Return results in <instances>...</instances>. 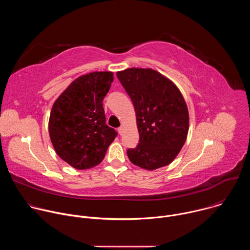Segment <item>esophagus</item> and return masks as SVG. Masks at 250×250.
Masks as SVG:
<instances>
[{
    "label": "esophagus",
    "mask_w": 250,
    "mask_h": 250,
    "mask_svg": "<svg viewBox=\"0 0 250 250\" xmlns=\"http://www.w3.org/2000/svg\"><path fill=\"white\" fill-rule=\"evenodd\" d=\"M123 131H124V127H123V126H120V127L118 128V132H119V134H120V135H122V134H123Z\"/></svg>",
    "instance_id": "obj_1"
}]
</instances>
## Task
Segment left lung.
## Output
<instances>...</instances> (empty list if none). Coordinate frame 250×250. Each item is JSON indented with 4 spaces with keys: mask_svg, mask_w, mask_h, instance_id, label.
Wrapping results in <instances>:
<instances>
[{
    "mask_svg": "<svg viewBox=\"0 0 250 250\" xmlns=\"http://www.w3.org/2000/svg\"><path fill=\"white\" fill-rule=\"evenodd\" d=\"M117 77L130 97L139 142L127 149L134 165L155 170L170 164L183 147L189 130V112L177 86L151 68H128Z\"/></svg>",
    "mask_w": 250,
    "mask_h": 250,
    "instance_id": "obj_1",
    "label": "left lung"
}]
</instances>
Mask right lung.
Listing matches in <instances>:
<instances>
[{
    "label": "right lung",
    "instance_id": "1",
    "mask_svg": "<svg viewBox=\"0 0 250 250\" xmlns=\"http://www.w3.org/2000/svg\"><path fill=\"white\" fill-rule=\"evenodd\" d=\"M114 74L101 71L82 75L54 102L48 129L57 155L70 166L83 170L104 159L118 132L105 125L103 100Z\"/></svg>",
    "mask_w": 250,
    "mask_h": 250
}]
</instances>
